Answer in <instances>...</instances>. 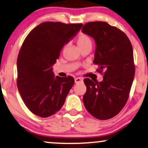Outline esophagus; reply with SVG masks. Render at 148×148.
<instances>
[{
  "label": "esophagus",
  "instance_id": "34e87169",
  "mask_svg": "<svg viewBox=\"0 0 148 148\" xmlns=\"http://www.w3.org/2000/svg\"><path fill=\"white\" fill-rule=\"evenodd\" d=\"M75 84H79V83H83V79L81 77H77L75 79Z\"/></svg>",
  "mask_w": 148,
  "mask_h": 148
}]
</instances>
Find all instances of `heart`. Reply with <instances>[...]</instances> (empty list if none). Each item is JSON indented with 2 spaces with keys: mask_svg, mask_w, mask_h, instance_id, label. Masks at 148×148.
Wrapping results in <instances>:
<instances>
[{
  "mask_svg": "<svg viewBox=\"0 0 148 148\" xmlns=\"http://www.w3.org/2000/svg\"><path fill=\"white\" fill-rule=\"evenodd\" d=\"M77 43L79 47H83V46L88 45L92 46V40L88 34L81 33L78 36Z\"/></svg>",
  "mask_w": 148,
  "mask_h": 148,
  "instance_id": "obj_1",
  "label": "heart"
}]
</instances>
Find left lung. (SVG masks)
Instances as JSON below:
<instances>
[{
	"label": "left lung",
	"instance_id": "obj_1",
	"mask_svg": "<svg viewBox=\"0 0 148 148\" xmlns=\"http://www.w3.org/2000/svg\"><path fill=\"white\" fill-rule=\"evenodd\" d=\"M82 32L96 44L94 63L103 81L84 80L87 90L83 97L86 110L95 118L107 120L118 114L128 100L135 75L133 47L123 31L104 21L88 22Z\"/></svg>",
	"mask_w": 148,
	"mask_h": 148
}]
</instances>
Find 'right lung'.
<instances>
[{"mask_svg":"<svg viewBox=\"0 0 148 148\" xmlns=\"http://www.w3.org/2000/svg\"><path fill=\"white\" fill-rule=\"evenodd\" d=\"M82 25L44 22L32 29L23 41L17 57V86L23 102L33 114L46 118L63 106L74 79L54 77L52 67L62 48Z\"/></svg>","mask_w":148,"mask_h":148,"instance_id":"add662e5","label":"right lung"}]
</instances>
